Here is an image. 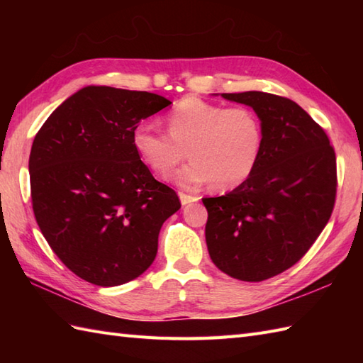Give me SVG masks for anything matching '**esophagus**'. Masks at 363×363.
I'll list each match as a JSON object with an SVG mask.
<instances>
[{"label": "esophagus", "instance_id": "1", "mask_svg": "<svg viewBox=\"0 0 363 363\" xmlns=\"http://www.w3.org/2000/svg\"><path fill=\"white\" fill-rule=\"evenodd\" d=\"M179 198H181V203L182 206H187V204H191V203H196L198 201V196L195 195H189V194H184V191H179Z\"/></svg>", "mask_w": 363, "mask_h": 363}]
</instances>
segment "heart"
Listing matches in <instances>:
<instances>
[{
    "label": "heart",
    "mask_w": 363,
    "mask_h": 363,
    "mask_svg": "<svg viewBox=\"0 0 363 363\" xmlns=\"http://www.w3.org/2000/svg\"><path fill=\"white\" fill-rule=\"evenodd\" d=\"M167 134L150 123L133 130V146L152 172L167 173L191 159L168 179L181 187L211 182L218 191L233 190L252 174L260 157L264 130L250 107H226L187 96L165 117Z\"/></svg>",
    "instance_id": "1"
}]
</instances>
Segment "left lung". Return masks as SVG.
Here are the masks:
<instances>
[{
    "instance_id": "obj_1",
    "label": "left lung",
    "mask_w": 363,
    "mask_h": 363,
    "mask_svg": "<svg viewBox=\"0 0 363 363\" xmlns=\"http://www.w3.org/2000/svg\"><path fill=\"white\" fill-rule=\"evenodd\" d=\"M254 109L264 142L252 174L225 196L203 198L212 262L238 281L260 282L311 250L334 211L335 151L318 123L289 98L221 94Z\"/></svg>"
}]
</instances>
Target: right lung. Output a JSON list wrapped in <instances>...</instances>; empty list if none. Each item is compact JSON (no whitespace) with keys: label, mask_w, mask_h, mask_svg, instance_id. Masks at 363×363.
Here are the masks:
<instances>
[{"label":"right lung","mask_w":363,"mask_h":363,"mask_svg":"<svg viewBox=\"0 0 363 363\" xmlns=\"http://www.w3.org/2000/svg\"><path fill=\"white\" fill-rule=\"evenodd\" d=\"M169 104L150 91L89 86L35 134L29 176L37 225L84 281L113 287L145 273L162 225L181 209L133 146L138 123Z\"/></svg>","instance_id":"1"}]
</instances>
